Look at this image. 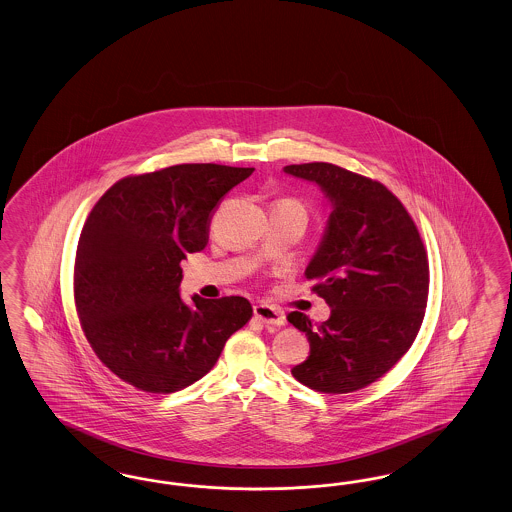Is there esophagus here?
Wrapping results in <instances>:
<instances>
[{
  "label": "esophagus",
  "instance_id": "obj_1",
  "mask_svg": "<svg viewBox=\"0 0 512 512\" xmlns=\"http://www.w3.org/2000/svg\"><path fill=\"white\" fill-rule=\"evenodd\" d=\"M253 316L268 328H280L286 324V316L278 308L268 307V305L253 307Z\"/></svg>",
  "mask_w": 512,
  "mask_h": 512
}]
</instances>
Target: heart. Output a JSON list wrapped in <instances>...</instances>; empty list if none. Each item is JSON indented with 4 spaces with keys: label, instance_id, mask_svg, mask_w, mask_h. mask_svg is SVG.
I'll list each match as a JSON object with an SVG mask.
<instances>
[{
    "label": "heart",
    "instance_id": "b5f03b06",
    "mask_svg": "<svg viewBox=\"0 0 512 512\" xmlns=\"http://www.w3.org/2000/svg\"><path fill=\"white\" fill-rule=\"evenodd\" d=\"M276 205H293V207H301V209H305L301 202H297V200H293V198H282V200H278V204Z\"/></svg>",
    "mask_w": 512,
    "mask_h": 512
}]
</instances>
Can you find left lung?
Returning <instances> with one entry per match:
<instances>
[{
  "label": "left lung",
  "mask_w": 512,
  "mask_h": 512,
  "mask_svg": "<svg viewBox=\"0 0 512 512\" xmlns=\"http://www.w3.org/2000/svg\"><path fill=\"white\" fill-rule=\"evenodd\" d=\"M289 175L314 181L333 204L324 242L307 278L331 314L314 324L287 316L305 331L307 360L291 369L305 387L324 394L366 389L413 345L429 299V257L408 209L385 184L345 167L286 165Z\"/></svg>",
  "instance_id": "8db88e82"
}]
</instances>
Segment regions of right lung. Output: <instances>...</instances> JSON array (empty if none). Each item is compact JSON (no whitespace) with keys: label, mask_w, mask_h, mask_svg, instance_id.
<instances>
[{"label":"right lung","mask_w":512,"mask_h":512,"mask_svg":"<svg viewBox=\"0 0 512 512\" xmlns=\"http://www.w3.org/2000/svg\"><path fill=\"white\" fill-rule=\"evenodd\" d=\"M253 167L181 164L112 184L83 225L74 305L83 333L123 383L169 394L202 379L253 308L244 297L179 295L181 261L202 251L215 209Z\"/></svg>","instance_id":"right-lung-1"}]
</instances>
